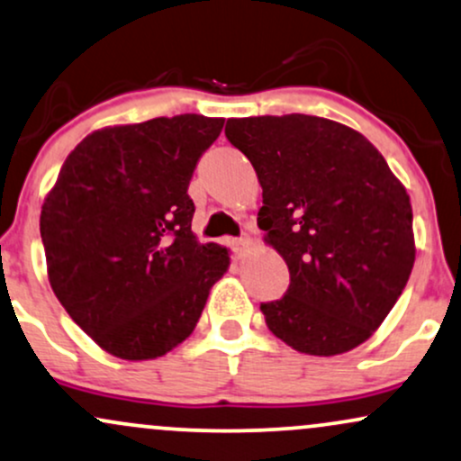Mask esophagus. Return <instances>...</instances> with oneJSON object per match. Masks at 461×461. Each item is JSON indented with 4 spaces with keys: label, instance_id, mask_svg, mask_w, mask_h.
Segmentation results:
<instances>
[{
    "label": "esophagus",
    "instance_id": "obj_1",
    "mask_svg": "<svg viewBox=\"0 0 461 461\" xmlns=\"http://www.w3.org/2000/svg\"><path fill=\"white\" fill-rule=\"evenodd\" d=\"M248 246H250V240H248V237H237V240L230 241V248L232 252H235V257H243L248 250Z\"/></svg>",
    "mask_w": 461,
    "mask_h": 461
}]
</instances>
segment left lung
<instances>
[{"instance_id":"1","label":"left lung","mask_w":461,"mask_h":461,"mask_svg":"<svg viewBox=\"0 0 461 461\" xmlns=\"http://www.w3.org/2000/svg\"><path fill=\"white\" fill-rule=\"evenodd\" d=\"M226 138L263 187L258 229L291 283L265 323L302 354L337 356L380 328L414 265L412 204L380 150L328 118H230Z\"/></svg>"}]
</instances>
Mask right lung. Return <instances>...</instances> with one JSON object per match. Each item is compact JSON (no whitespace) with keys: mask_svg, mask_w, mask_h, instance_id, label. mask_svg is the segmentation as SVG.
Masks as SVG:
<instances>
[{"mask_svg":"<svg viewBox=\"0 0 461 461\" xmlns=\"http://www.w3.org/2000/svg\"><path fill=\"white\" fill-rule=\"evenodd\" d=\"M221 127L181 113L90 133L42 204L53 294L112 356L149 360L183 343L229 269V250L192 232L187 194Z\"/></svg>","mask_w":461,"mask_h":461,"instance_id":"obj_1","label":"right lung"}]
</instances>
